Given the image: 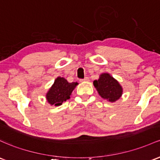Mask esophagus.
<instances>
[{"label": "esophagus", "mask_w": 160, "mask_h": 160, "mask_svg": "<svg viewBox=\"0 0 160 160\" xmlns=\"http://www.w3.org/2000/svg\"><path fill=\"white\" fill-rule=\"evenodd\" d=\"M80 82H88L89 81V79L88 78V77H85L84 79H82V80H80Z\"/></svg>", "instance_id": "1"}]
</instances>
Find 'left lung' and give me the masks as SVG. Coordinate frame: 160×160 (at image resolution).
I'll list each match as a JSON object with an SVG mask.
<instances>
[{
    "instance_id": "obj_1",
    "label": "left lung",
    "mask_w": 160,
    "mask_h": 160,
    "mask_svg": "<svg viewBox=\"0 0 160 160\" xmlns=\"http://www.w3.org/2000/svg\"><path fill=\"white\" fill-rule=\"evenodd\" d=\"M93 85L99 96L111 102H116L123 94L121 84L108 73L100 74L99 78L93 81Z\"/></svg>"
}]
</instances>
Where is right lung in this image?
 <instances>
[{
	"mask_svg": "<svg viewBox=\"0 0 160 160\" xmlns=\"http://www.w3.org/2000/svg\"><path fill=\"white\" fill-rule=\"evenodd\" d=\"M77 85V82L69 83L64 77H58L45 95L47 102L51 106H61L71 98L72 92Z\"/></svg>",
	"mask_w": 160,
	"mask_h": 160,
	"instance_id": "right-lung-1",
	"label": "right lung"
}]
</instances>
